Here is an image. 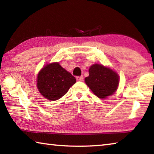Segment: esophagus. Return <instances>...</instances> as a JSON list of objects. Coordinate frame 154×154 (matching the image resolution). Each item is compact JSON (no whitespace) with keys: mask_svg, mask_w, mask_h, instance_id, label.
<instances>
[{"mask_svg":"<svg viewBox=\"0 0 154 154\" xmlns=\"http://www.w3.org/2000/svg\"><path fill=\"white\" fill-rule=\"evenodd\" d=\"M77 81H79V82H82L83 80V75H81V76H78L76 77Z\"/></svg>","mask_w":154,"mask_h":154,"instance_id":"esophagus-1","label":"esophagus"}]
</instances>
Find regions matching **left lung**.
I'll return each instance as SVG.
<instances>
[{"mask_svg": "<svg viewBox=\"0 0 154 154\" xmlns=\"http://www.w3.org/2000/svg\"><path fill=\"white\" fill-rule=\"evenodd\" d=\"M85 82L95 95L105 98L116 92L119 76L111 69L96 64L90 66L89 76L85 77Z\"/></svg>", "mask_w": 154, "mask_h": 154, "instance_id": "8db88e82", "label": "left lung"}]
</instances>
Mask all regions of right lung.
I'll use <instances>...</instances> for the list:
<instances>
[{
	"mask_svg": "<svg viewBox=\"0 0 154 154\" xmlns=\"http://www.w3.org/2000/svg\"><path fill=\"white\" fill-rule=\"evenodd\" d=\"M75 82V77L58 62L46 65L37 77L38 91L44 97L53 101L66 94Z\"/></svg>",
	"mask_w": 154,
	"mask_h": 154,
	"instance_id": "obj_1",
	"label": "right lung"
}]
</instances>
